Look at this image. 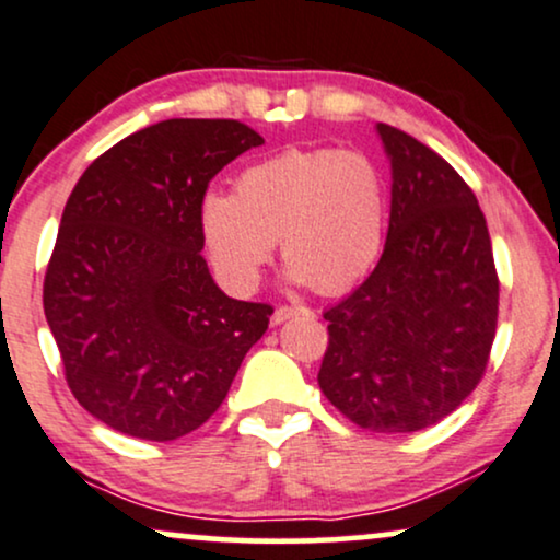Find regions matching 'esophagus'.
Here are the masks:
<instances>
[{
	"mask_svg": "<svg viewBox=\"0 0 560 560\" xmlns=\"http://www.w3.org/2000/svg\"><path fill=\"white\" fill-rule=\"evenodd\" d=\"M313 313V310H307V307H289V305H281V307H276L273 310V315H271V323L273 326H281V323L284 320H289V318H294V315H310Z\"/></svg>",
	"mask_w": 560,
	"mask_h": 560,
	"instance_id": "1",
	"label": "esophagus"
}]
</instances>
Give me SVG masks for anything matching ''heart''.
<instances>
[{
	"label": "heart",
	"mask_w": 560,
	"mask_h": 560,
	"mask_svg": "<svg viewBox=\"0 0 560 560\" xmlns=\"http://www.w3.org/2000/svg\"><path fill=\"white\" fill-rule=\"evenodd\" d=\"M198 219L215 271L232 289L258 284L279 240L289 281L339 294L378 260L386 192L365 153L289 148L247 166L234 195L206 192Z\"/></svg>",
	"instance_id": "heart-1"
}]
</instances>
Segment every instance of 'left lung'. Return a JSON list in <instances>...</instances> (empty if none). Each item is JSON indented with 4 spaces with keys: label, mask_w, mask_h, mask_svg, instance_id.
<instances>
[{
    "label": "left lung",
    "mask_w": 560,
    "mask_h": 560,
    "mask_svg": "<svg viewBox=\"0 0 560 560\" xmlns=\"http://www.w3.org/2000/svg\"><path fill=\"white\" fill-rule=\"evenodd\" d=\"M390 161L388 237L375 271L323 313L326 399L354 425L415 433L454 412L488 365L498 276L475 192L412 135L375 125Z\"/></svg>",
    "instance_id": "left-lung-1"
}]
</instances>
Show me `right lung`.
<instances>
[{
  "label": "right lung",
  "instance_id": "obj_1",
  "mask_svg": "<svg viewBox=\"0 0 560 560\" xmlns=\"http://www.w3.org/2000/svg\"><path fill=\"white\" fill-rule=\"evenodd\" d=\"M262 138L237 119H166L78 179L44 279V313L80 407L174 441L226 399L271 305L232 300L203 260L208 182Z\"/></svg>",
  "mask_w": 560,
  "mask_h": 560
}]
</instances>
